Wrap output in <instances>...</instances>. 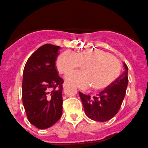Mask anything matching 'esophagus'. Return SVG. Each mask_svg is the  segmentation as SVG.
Returning <instances> with one entry per match:
<instances>
[{
	"label": "esophagus",
	"mask_w": 148,
	"mask_h": 148,
	"mask_svg": "<svg viewBox=\"0 0 148 148\" xmlns=\"http://www.w3.org/2000/svg\"><path fill=\"white\" fill-rule=\"evenodd\" d=\"M66 85H67V82H65L63 84V88H65V87H66Z\"/></svg>",
	"instance_id": "1"
}]
</instances>
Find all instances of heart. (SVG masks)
Segmentation results:
<instances>
[{
  "instance_id": "heart-1",
  "label": "heart",
  "mask_w": 148,
  "mask_h": 148,
  "mask_svg": "<svg viewBox=\"0 0 148 148\" xmlns=\"http://www.w3.org/2000/svg\"><path fill=\"white\" fill-rule=\"evenodd\" d=\"M56 66L63 74L82 66V71L70 73L66 77V80L82 89L91 86L94 90L110 86L121 71L119 62L109 53L99 49H86L76 53L66 51L58 58Z\"/></svg>"
}]
</instances>
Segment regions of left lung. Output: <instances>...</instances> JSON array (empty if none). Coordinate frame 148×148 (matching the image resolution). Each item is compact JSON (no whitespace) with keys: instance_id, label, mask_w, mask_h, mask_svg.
<instances>
[{"instance_id":"8db88e82","label":"left lung","mask_w":148,"mask_h":148,"mask_svg":"<svg viewBox=\"0 0 148 148\" xmlns=\"http://www.w3.org/2000/svg\"><path fill=\"white\" fill-rule=\"evenodd\" d=\"M123 66V73L97 96L91 97L79 92L85 114L91 120L105 122L112 118L119 111L128 82V66L125 63Z\"/></svg>"}]
</instances>
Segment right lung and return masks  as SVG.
<instances>
[{"instance_id": "obj_1", "label": "right lung", "mask_w": 148, "mask_h": 148, "mask_svg": "<svg viewBox=\"0 0 148 148\" xmlns=\"http://www.w3.org/2000/svg\"><path fill=\"white\" fill-rule=\"evenodd\" d=\"M60 49L49 44L40 47L23 71V106L29 122L39 129L51 127L62 115L63 80L55 66Z\"/></svg>"}]
</instances>
